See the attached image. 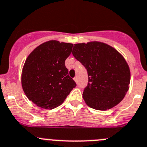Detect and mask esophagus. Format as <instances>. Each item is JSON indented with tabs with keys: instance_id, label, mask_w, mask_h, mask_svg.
Instances as JSON below:
<instances>
[{
	"instance_id": "esophagus-1",
	"label": "esophagus",
	"mask_w": 147,
	"mask_h": 147,
	"mask_svg": "<svg viewBox=\"0 0 147 147\" xmlns=\"http://www.w3.org/2000/svg\"><path fill=\"white\" fill-rule=\"evenodd\" d=\"M74 80L75 81V82H76V83L78 82V78L77 77H75L74 79Z\"/></svg>"
}]
</instances>
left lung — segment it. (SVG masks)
<instances>
[{"instance_id": "8db88e82", "label": "left lung", "mask_w": 147, "mask_h": 147, "mask_svg": "<svg viewBox=\"0 0 147 147\" xmlns=\"http://www.w3.org/2000/svg\"><path fill=\"white\" fill-rule=\"evenodd\" d=\"M72 54L88 74L82 96L87 106L106 111L122 101L129 89L130 71L117 49L105 43L90 41L75 44Z\"/></svg>"}]
</instances>
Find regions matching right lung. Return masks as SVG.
Masks as SVG:
<instances>
[{
    "instance_id": "obj_1",
    "label": "right lung",
    "mask_w": 147,
    "mask_h": 147,
    "mask_svg": "<svg viewBox=\"0 0 147 147\" xmlns=\"http://www.w3.org/2000/svg\"><path fill=\"white\" fill-rule=\"evenodd\" d=\"M72 47L73 44L51 40L38 46L27 57L22 71V87L27 98L38 107H57L76 87L65 65Z\"/></svg>"
}]
</instances>
